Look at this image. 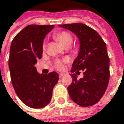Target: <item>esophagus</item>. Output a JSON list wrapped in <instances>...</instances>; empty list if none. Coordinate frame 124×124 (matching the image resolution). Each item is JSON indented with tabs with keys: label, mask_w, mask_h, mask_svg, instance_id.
<instances>
[{
	"label": "esophagus",
	"mask_w": 124,
	"mask_h": 124,
	"mask_svg": "<svg viewBox=\"0 0 124 124\" xmlns=\"http://www.w3.org/2000/svg\"><path fill=\"white\" fill-rule=\"evenodd\" d=\"M65 75V73H59V77L61 78V77H62Z\"/></svg>",
	"instance_id": "1"
}]
</instances>
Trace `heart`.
Listing matches in <instances>:
<instances>
[{
	"label": "heart",
	"instance_id": "heart-1",
	"mask_svg": "<svg viewBox=\"0 0 124 124\" xmlns=\"http://www.w3.org/2000/svg\"><path fill=\"white\" fill-rule=\"evenodd\" d=\"M53 37L56 40L61 43L63 47L71 46V43L73 42V37L71 35V33L66 31H61L56 32L53 34ZM46 43H43V49H46ZM67 60L64 59L63 61L57 60L55 62V66L58 69H61L63 67V62H65Z\"/></svg>",
	"mask_w": 124,
	"mask_h": 124
}]
</instances>
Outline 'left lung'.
<instances>
[{
	"label": "left lung",
	"mask_w": 124,
	"mask_h": 124,
	"mask_svg": "<svg viewBox=\"0 0 124 124\" xmlns=\"http://www.w3.org/2000/svg\"><path fill=\"white\" fill-rule=\"evenodd\" d=\"M77 36L80 50L74 61L72 73L83 77L78 80L75 73L71 74L72 83L67 88L71 100L83 107L91 106L101 99L110 79V59L105 42L94 30L82 23L61 24Z\"/></svg>",
	"instance_id": "left-lung-1"
}]
</instances>
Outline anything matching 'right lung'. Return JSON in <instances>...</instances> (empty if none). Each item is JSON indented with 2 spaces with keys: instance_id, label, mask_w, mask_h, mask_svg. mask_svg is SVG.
<instances>
[{
  "instance_id": "right-lung-1",
  "label": "right lung",
  "mask_w": 124,
  "mask_h": 124,
  "mask_svg": "<svg viewBox=\"0 0 124 124\" xmlns=\"http://www.w3.org/2000/svg\"><path fill=\"white\" fill-rule=\"evenodd\" d=\"M53 25L31 24L25 27L12 41L8 65L12 85L24 104L41 108L50 102L53 87L59 80L55 71L39 74L35 64L41 59L43 42Z\"/></svg>"
}]
</instances>
